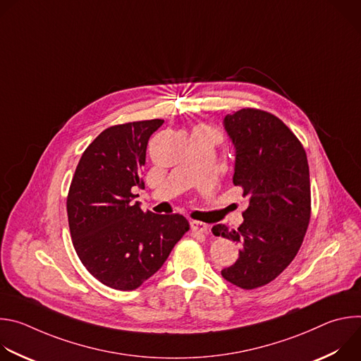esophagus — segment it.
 I'll list each match as a JSON object with an SVG mask.
<instances>
[{
	"label": "esophagus",
	"mask_w": 361,
	"mask_h": 361,
	"mask_svg": "<svg viewBox=\"0 0 361 361\" xmlns=\"http://www.w3.org/2000/svg\"><path fill=\"white\" fill-rule=\"evenodd\" d=\"M190 227H191V230L194 231V233H207V230H209V226L205 224V223H201V221H191L190 223Z\"/></svg>",
	"instance_id": "34e87169"
}]
</instances>
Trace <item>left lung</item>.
Returning <instances> with one entry per match:
<instances>
[{
  "label": "left lung",
  "instance_id": "obj_1",
  "mask_svg": "<svg viewBox=\"0 0 361 361\" xmlns=\"http://www.w3.org/2000/svg\"><path fill=\"white\" fill-rule=\"evenodd\" d=\"M234 149V185L248 195L237 230L213 227L214 235L237 241V262L221 270L231 284L252 290L273 281L293 262L312 212L310 173L305 151L276 116L254 109L223 121Z\"/></svg>",
  "mask_w": 361,
  "mask_h": 361
}]
</instances>
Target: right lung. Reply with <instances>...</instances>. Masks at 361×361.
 Instances as JSON below:
<instances>
[{"instance_id":"right-lung-1","label":"right lung","mask_w":361,"mask_h":361,"mask_svg":"<svg viewBox=\"0 0 361 361\" xmlns=\"http://www.w3.org/2000/svg\"><path fill=\"white\" fill-rule=\"evenodd\" d=\"M164 120L114 126L84 151L73 177L67 213L74 248L84 267L102 284L134 290L156 274L188 231L180 214L144 213L133 201L142 188L141 169L154 131Z\"/></svg>"}]
</instances>
